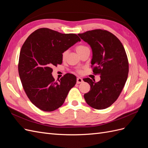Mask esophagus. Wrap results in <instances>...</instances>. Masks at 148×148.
Here are the masks:
<instances>
[{
    "label": "esophagus",
    "instance_id": "1",
    "mask_svg": "<svg viewBox=\"0 0 148 148\" xmlns=\"http://www.w3.org/2000/svg\"><path fill=\"white\" fill-rule=\"evenodd\" d=\"M83 82V79H82V78H79V77L77 78V84L81 83H82Z\"/></svg>",
    "mask_w": 148,
    "mask_h": 148
}]
</instances>
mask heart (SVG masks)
Returning <instances> with one entry per match:
<instances>
[{"instance_id": "obj_1", "label": "heart", "mask_w": 148, "mask_h": 148, "mask_svg": "<svg viewBox=\"0 0 148 148\" xmlns=\"http://www.w3.org/2000/svg\"><path fill=\"white\" fill-rule=\"evenodd\" d=\"M88 48V47L87 46H86L85 45H83V44H78V45H77V46L75 47V50H76V51H77V52L78 53V54H79L80 53L82 52L84 50H85V49H86ZM67 54H68V52H67L66 51H65L62 52V59H65V57H66ZM78 72H80L79 70L78 71Z\"/></svg>"}]
</instances>
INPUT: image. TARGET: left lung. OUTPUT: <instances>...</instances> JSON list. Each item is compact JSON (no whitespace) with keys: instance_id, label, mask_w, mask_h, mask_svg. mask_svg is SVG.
<instances>
[{"instance_id":"obj_1","label":"left lung","mask_w":148,"mask_h":148,"mask_svg":"<svg viewBox=\"0 0 148 148\" xmlns=\"http://www.w3.org/2000/svg\"><path fill=\"white\" fill-rule=\"evenodd\" d=\"M78 35L92 49L93 74L101 75L97 83L89 78L83 79L91 87L84 95V99L94 109H106L118 99L127 79L129 66L126 52L120 40L107 30L93 29Z\"/></svg>"}]
</instances>
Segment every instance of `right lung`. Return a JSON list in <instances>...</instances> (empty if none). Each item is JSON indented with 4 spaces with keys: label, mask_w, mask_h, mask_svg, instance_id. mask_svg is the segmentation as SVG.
Returning a JSON list of instances; mask_svg holds the SVG:
<instances>
[{
    "label": "right lung",
    "mask_w": 148,
    "mask_h": 148,
    "mask_svg": "<svg viewBox=\"0 0 148 148\" xmlns=\"http://www.w3.org/2000/svg\"><path fill=\"white\" fill-rule=\"evenodd\" d=\"M81 39L76 34H62L46 28L38 29L21 47L18 69L22 86L30 101L38 108L52 112L62 106L77 83L66 73L56 82L52 67L62 64V53Z\"/></svg>",
    "instance_id": "obj_1"
}]
</instances>
